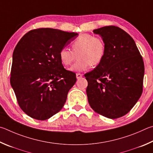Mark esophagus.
<instances>
[{
	"mask_svg": "<svg viewBox=\"0 0 153 153\" xmlns=\"http://www.w3.org/2000/svg\"><path fill=\"white\" fill-rule=\"evenodd\" d=\"M76 79H81V77L82 76V74H80V73H76Z\"/></svg>",
	"mask_w": 153,
	"mask_h": 153,
	"instance_id": "1",
	"label": "esophagus"
}]
</instances>
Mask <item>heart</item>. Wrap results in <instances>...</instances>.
I'll return each instance as SVG.
<instances>
[{"instance_id":"obj_1","label":"heart","mask_w":153,"mask_h":153,"mask_svg":"<svg viewBox=\"0 0 153 153\" xmlns=\"http://www.w3.org/2000/svg\"><path fill=\"white\" fill-rule=\"evenodd\" d=\"M72 51L63 48L60 51L59 58L64 66H68L77 56V60L70 68L72 72L87 71L91 66H97L102 62L105 53V45L102 38L93 35H80L72 42Z\"/></svg>"}]
</instances>
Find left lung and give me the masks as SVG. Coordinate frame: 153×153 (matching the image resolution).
I'll list each match as a JSON object with an SVG mask.
<instances>
[{"label": "left lung", "mask_w": 153, "mask_h": 153, "mask_svg": "<svg viewBox=\"0 0 153 153\" xmlns=\"http://www.w3.org/2000/svg\"><path fill=\"white\" fill-rule=\"evenodd\" d=\"M105 45V56L92 71L85 74L87 95L95 112L110 119L128 114L143 93L144 66L134 40L116 26L93 30Z\"/></svg>", "instance_id": "left-lung-1"}]
</instances>
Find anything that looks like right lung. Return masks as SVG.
<instances>
[{"label":"right lung","mask_w":153,"mask_h":153,"mask_svg":"<svg viewBox=\"0 0 153 153\" xmlns=\"http://www.w3.org/2000/svg\"><path fill=\"white\" fill-rule=\"evenodd\" d=\"M78 35L40 28L27 33L16 45L10 85L20 108L32 118L48 120L63 108L76 78L64 68L59 53Z\"/></svg>","instance_id":"add662e5"}]
</instances>
